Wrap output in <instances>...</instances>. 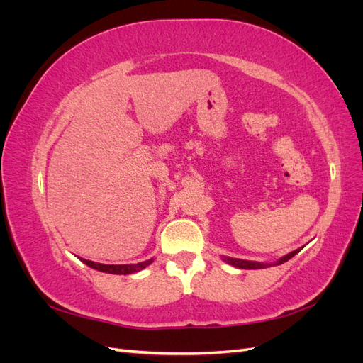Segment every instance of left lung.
Returning <instances> with one entry per match:
<instances>
[{
    "label": "left lung",
    "instance_id": "obj_1",
    "mask_svg": "<svg viewBox=\"0 0 363 363\" xmlns=\"http://www.w3.org/2000/svg\"><path fill=\"white\" fill-rule=\"evenodd\" d=\"M301 248L295 250L292 252H289V255L283 256L280 260H277L276 263H260V262H250V260H242V259H233V257H225L224 260L227 263H230V265H233L236 268H240V269H260V268H268L271 265H281V263L288 262L291 257H294L296 252H300Z\"/></svg>",
    "mask_w": 363,
    "mask_h": 363
}]
</instances>
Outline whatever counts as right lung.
I'll use <instances>...</instances> for the list:
<instances>
[{"instance_id": "add662e5", "label": "right lung", "mask_w": 363, "mask_h": 363, "mask_svg": "<svg viewBox=\"0 0 363 363\" xmlns=\"http://www.w3.org/2000/svg\"><path fill=\"white\" fill-rule=\"evenodd\" d=\"M80 260L83 263H86L87 267H91L94 269L108 272V274H123V276H127V274H133V272L144 269L152 262V259H150V260L140 262V263H133V265H104V263H95L92 260H87V259H80Z\"/></svg>"}]
</instances>
